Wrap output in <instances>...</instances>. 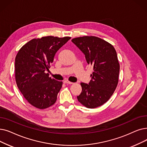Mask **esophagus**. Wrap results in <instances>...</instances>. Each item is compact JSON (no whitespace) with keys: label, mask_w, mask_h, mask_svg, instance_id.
<instances>
[{"label":"esophagus","mask_w":147,"mask_h":147,"mask_svg":"<svg viewBox=\"0 0 147 147\" xmlns=\"http://www.w3.org/2000/svg\"><path fill=\"white\" fill-rule=\"evenodd\" d=\"M63 83H64V84H69V85H71V84H73V82H69V81H68V80H65L64 82H63Z\"/></svg>","instance_id":"34e87169"}]
</instances>
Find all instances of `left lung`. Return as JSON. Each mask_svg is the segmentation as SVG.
Masks as SVG:
<instances>
[{
    "label": "left lung",
    "instance_id": "left-lung-1",
    "mask_svg": "<svg viewBox=\"0 0 147 147\" xmlns=\"http://www.w3.org/2000/svg\"><path fill=\"white\" fill-rule=\"evenodd\" d=\"M71 41L85 56L88 64L94 66L89 84L81 83L82 91L77 97L87 108L93 109L103 105L113 94L118 83L119 63L113 46L94 36H85Z\"/></svg>",
    "mask_w": 147,
    "mask_h": 147
}]
</instances>
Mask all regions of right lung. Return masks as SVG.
Segmentation results:
<instances>
[{"label":"right lung","instance_id":"1","mask_svg":"<svg viewBox=\"0 0 147 147\" xmlns=\"http://www.w3.org/2000/svg\"><path fill=\"white\" fill-rule=\"evenodd\" d=\"M71 38L53 36L31 40L19 50L15 59L17 85L29 103L40 109L52 106L62 82L49 77L56 53Z\"/></svg>","mask_w":147,"mask_h":147}]
</instances>
